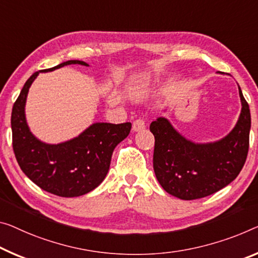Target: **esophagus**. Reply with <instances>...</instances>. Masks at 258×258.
<instances>
[{
  "mask_svg": "<svg viewBox=\"0 0 258 258\" xmlns=\"http://www.w3.org/2000/svg\"><path fill=\"white\" fill-rule=\"evenodd\" d=\"M145 128V120L143 118H137L136 121H134L133 123V130L134 132H141Z\"/></svg>",
  "mask_w": 258,
  "mask_h": 258,
  "instance_id": "esophagus-1",
  "label": "esophagus"
}]
</instances>
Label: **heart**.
<instances>
[{
    "instance_id": "obj_1",
    "label": "heart",
    "mask_w": 258,
    "mask_h": 258,
    "mask_svg": "<svg viewBox=\"0 0 258 258\" xmlns=\"http://www.w3.org/2000/svg\"><path fill=\"white\" fill-rule=\"evenodd\" d=\"M143 84H144V82H142V85H143Z\"/></svg>"
}]
</instances>
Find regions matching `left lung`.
<instances>
[{
	"instance_id": "1",
	"label": "left lung",
	"mask_w": 258,
	"mask_h": 258,
	"mask_svg": "<svg viewBox=\"0 0 258 258\" xmlns=\"http://www.w3.org/2000/svg\"><path fill=\"white\" fill-rule=\"evenodd\" d=\"M241 113L227 136L212 143H194L165 117L150 125L154 136L153 169L165 191L180 200L207 197L239 175L247 159L251 118L239 86Z\"/></svg>"
}]
</instances>
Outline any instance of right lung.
<instances>
[{
    "mask_svg": "<svg viewBox=\"0 0 258 258\" xmlns=\"http://www.w3.org/2000/svg\"><path fill=\"white\" fill-rule=\"evenodd\" d=\"M68 64L88 67L71 60L54 68L34 73L27 79L11 113L13 148L19 167L38 187L53 195L77 197L96 189L107 175L115 146L128 136L132 123L97 122L73 140L60 144L39 141L27 125L25 104L29 89L39 73H48Z\"/></svg>",
    "mask_w": 258,
    "mask_h": 258,
    "instance_id": "right-lung-1",
    "label": "right lung"
}]
</instances>
